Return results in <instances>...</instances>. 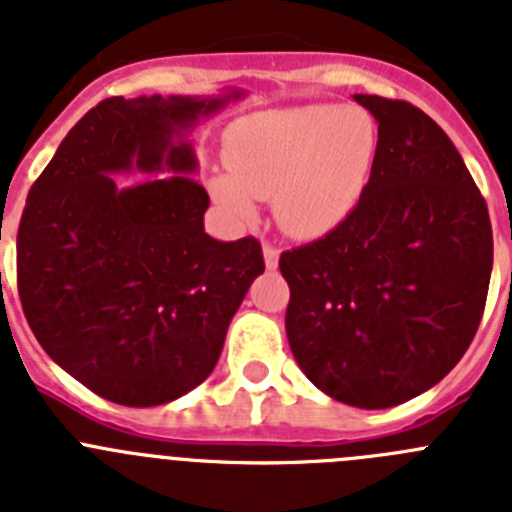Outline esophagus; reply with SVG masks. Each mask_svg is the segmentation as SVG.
<instances>
[{"label": "esophagus", "instance_id": "1", "mask_svg": "<svg viewBox=\"0 0 512 512\" xmlns=\"http://www.w3.org/2000/svg\"><path fill=\"white\" fill-rule=\"evenodd\" d=\"M264 264L269 271H274L279 266V248H274L271 243H264Z\"/></svg>", "mask_w": 512, "mask_h": 512}]
</instances>
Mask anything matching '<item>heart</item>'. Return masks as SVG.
I'll return each instance as SVG.
<instances>
[{"mask_svg": "<svg viewBox=\"0 0 512 512\" xmlns=\"http://www.w3.org/2000/svg\"><path fill=\"white\" fill-rule=\"evenodd\" d=\"M379 161V125L354 104H300L256 112L228 133L230 171L210 179L215 202L238 223L256 200H274L279 225L320 238L343 225L369 192Z\"/></svg>", "mask_w": 512, "mask_h": 512, "instance_id": "obj_1", "label": "heart"}]
</instances>
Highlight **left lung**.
Instances as JSON below:
<instances>
[{"mask_svg": "<svg viewBox=\"0 0 512 512\" xmlns=\"http://www.w3.org/2000/svg\"><path fill=\"white\" fill-rule=\"evenodd\" d=\"M379 125L369 192L325 238L282 253L287 338L320 392L382 410L459 364L492 271L487 205L449 135L400 99L354 94Z\"/></svg>", "mask_w": 512, "mask_h": 512, "instance_id": "8db88e82", "label": "left lung"}]
</instances>
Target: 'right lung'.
<instances>
[{
  "mask_svg": "<svg viewBox=\"0 0 512 512\" xmlns=\"http://www.w3.org/2000/svg\"><path fill=\"white\" fill-rule=\"evenodd\" d=\"M246 97L151 94L99 102L61 140L27 194L17 289L35 338L104 400L153 408L215 369L248 287L256 238L205 233L210 207L189 135ZM148 173L138 183L117 175Z\"/></svg>",
  "mask_w": 512,
  "mask_h": 512,
  "instance_id": "obj_1",
  "label": "right lung"
}]
</instances>
